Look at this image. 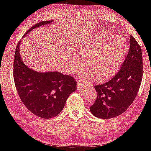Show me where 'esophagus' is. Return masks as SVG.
I'll return each instance as SVG.
<instances>
[{"label":"esophagus","mask_w":151,"mask_h":151,"mask_svg":"<svg viewBox=\"0 0 151 151\" xmlns=\"http://www.w3.org/2000/svg\"><path fill=\"white\" fill-rule=\"evenodd\" d=\"M84 87H86L85 86V84L84 83L81 82V81H78V83H77V88L78 90H80V89H82L84 88Z\"/></svg>","instance_id":"34e87169"}]
</instances>
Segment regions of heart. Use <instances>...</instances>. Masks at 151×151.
<instances>
[{
	"instance_id": "heart-1",
	"label": "heart",
	"mask_w": 151,
	"mask_h": 151,
	"mask_svg": "<svg viewBox=\"0 0 151 151\" xmlns=\"http://www.w3.org/2000/svg\"><path fill=\"white\" fill-rule=\"evenodd\" d=\"M125 39L106 31L93 35L79 48L85 56V77L95 82H104L112 78L121 66L127 53ZM75 58V56H73Z\"/></svg>"
}]
</instances>
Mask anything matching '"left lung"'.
I'll use <instances>...</instances> for the list:
<instances>
[{
    "label": "left lung",
    "instance_id": "obj_1",
    "mask_svg": "<svg viewBox=\"0 0 151 151\" xmlns=\"http://www.w3.org/2000/svg\"><path fill=\"white\" fill-rule=\"evenodd\" d=\"M129 43V52L118 73L107 82L94 86L97 95L90 110L96 117H116L125 112L136 97L142 79V54L132 35Z\"/></svg>",
    "mask_w": 151,
    "mask_h": 151
}]
</instances>
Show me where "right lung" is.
Wrapping results in <instances>:
<instances>
[{"label":"right lung","mask_w":151,"mask_h":151,"mask_svg":"<svg viewBox=\"0 0 151 151\" xmlns=\"http://www.w3.org/2000/svg\"><path fill=\"white\" fill-rule=\"evenodd\" d=\"M53 20L42 21L24 34ZM21 39L16 46L14 59V79L16 90L24 105L35 115L43 119L55 117L61 112L69 96L76 89L73 76L58 71L39 73L24 65L19 54Z\"/></svg>","instance_id":"1"}]
</instances>
